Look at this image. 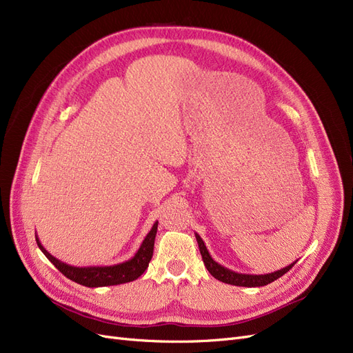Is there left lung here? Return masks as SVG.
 Segmentation results:
<instances>
[{"instance_id": "left-lung-1", "label": "left lung", "mask_w": 353, "mask_h": 353, "mask_svg": "<svg viewBox=\"0 0 353 353\" xmlns=\"http://www.w3.org/2000/svg\"><path fill=\"white\" fill-rule=\"evenodd\" d=\"M196 238H197V242H199V248H200V254L203 257V263L204 265L208 267L209 273L217 279V281H221L223 283H228V285H235V286H247V288H259V286H265L269 285L274 281H277L279 277H282L285 273H288L292 267L295 265V263L289 264L286 267H283V269L277 270L274 273H267V274H244V273H236V272H232L226 269V267H223L222 264L216 263L212 255L209 254L208 248H205L204 242L201 239V236L199 234H196Z\"/></svg>"}]
</instances>
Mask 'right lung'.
<instances>
[{
  "instance_id": "1",
  "label": "right lung",
  "mask_w": 353,
  "mask_h": 353,
  "mask_svg": "<svg viewBox=\"0 0 353 353\" xmlns=\"http://www.w3.org/2000/svg\"><path fill=\"white\" fill-rule=\"evenodd\" d=\"M157 232V222L153 223L150 232L143 239L139 251L134 254V257L124 263H118L114 265H89V267H76L70 265L64 261H59L54 255L48 252L41 244L39 238L36 236V242L41 251L46 255L57 269L63 273L70 281L88 288H102V286H114L121 283H128L139 279L144 270L149 267V263L153 255L154 238Z\"/></svg>"
}]
</instances>
